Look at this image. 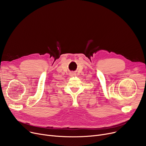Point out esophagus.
Listing matches in <instances>:
<instances>
[{"label":"esophagus","instance_id":"esophagus-1","mask_svg":"<svg viewBox=\"0 0 146 146\" xmlns=\"http://www.w3.org/2000/svg\"><path fill=\"white\" fill-rule=\"evenodd\" d=\"M74 75H75L74 73H73V72H71L70 73V76H74Z\"/></svg>","mask_w":146,"mask_h":146}]
</instances>
